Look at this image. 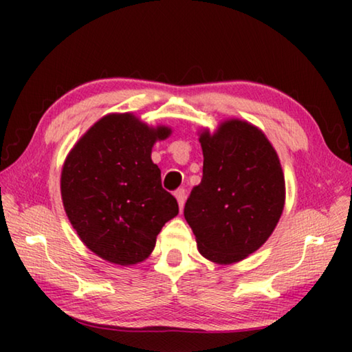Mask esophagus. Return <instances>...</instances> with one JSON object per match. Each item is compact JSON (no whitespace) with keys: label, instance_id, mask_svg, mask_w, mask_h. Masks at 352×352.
<instances>
[{"label":"esophagus","instance_id":"1","mask_svg":"<svg viewBox=\"0 0 352 352\" xmlns=\"http://www.w3.org/2000/svg\"><path fill=\"white\" fill-rule=\"evenodd\" d=\"M178 190H180V192H178V199H183L184 197V190H182V189H178ZM182 192H184L183 195L181 194Z\"/></svg>","mask_w":352,"mask_h":352}]
</instances>
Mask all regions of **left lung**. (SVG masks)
Listing matches in <instances>:
<instances>
[{
  "instance_id": "left-lung-1",
  "label": "left lung",
  "mask_w": 352,
  "mask_h": 352,
  "mask_svg": "<svg viewBox=\"0 0 352 352\" xmlns=\"http://www.w3.org/2000/svg\"><path fill=\"white\" fill-rule=\"evenodd\" d=\"M170 133V127L138 124L132 113H110L65 158V212L83 245L104 261L126 267L146 261L164 223L178 214L152 162L153 144Z\"/></svg>"
}]
</instances>
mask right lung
I'll list each match as a JSON object with an SVG mask.
<instances>
[{
	"instance_id": "obj_1",
	"label": "right lung",
	"mask_w": 352,
	"mask_h": 352,
	"mask_svg": "<svg viewBox=\"0 0 352 352\" xmlns=\"http://www.w3.org/2000/svg\"><path fill=\"white\" fill-rule=\"evenodd\" d=\"M204 178L190 192L184 219L199 253L219 265L241 262L275 231L285 204L281 162L258 127L231 118L200 130Z\"/></svg>"
}]
</instances>
